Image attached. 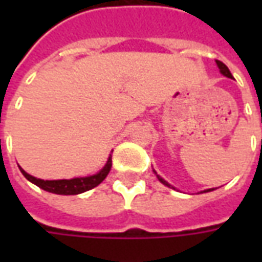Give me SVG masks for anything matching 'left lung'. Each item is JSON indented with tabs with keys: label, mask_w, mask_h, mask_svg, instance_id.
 <instances>
[{
	"label": "left lung",
	"mask_w": 262,
	"mask_h": 262,
	"mask_svg": "<svg viewBox=\"0 0 262 262\" xmlns=\"http://www.w3.org/2000/svg\"><path fill=\"white\" fill-rule=\"evenodd\" d=\"M216 64H217V67H219L220 73H222V74L225 75V77H227V78H233V75H231L230 70L227 69V66H226L225 63H222L220 60H216ZM154 174L157 176V178H159V181L161 182V184H164V185H167V187L172 188V187H171V185H170V184H168V182H167V181H164V180H163V178H161V177H160L159 174L156 172V171H154ZM209 191H213V189H206V191H203V192H209Z\"/></svg>",
	"instance_id": "1"
}]
</instances>
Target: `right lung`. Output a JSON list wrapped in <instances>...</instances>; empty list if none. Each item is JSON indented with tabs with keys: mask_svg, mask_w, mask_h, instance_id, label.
I'll list each match as a JSON object with an SVG mask.
<instances>
[{
	"mask_svg": "<svg viewBox=\"0 0 262 262\" xmlns=\"http://www.w3.org/2000/svg\"><path fill=\"white\" fill-rule=\"evenodd\" d=\"M111 167H112V157H109L105 167L94 176L80 177V178H73V180H54V181H48V180L45 181L40 178H35L31 174H28L26 171L22 170L20 167L19 170L28 181H31L32 184H35L48 192L57 193V195H77V193H82L98 187L106 178L111 171Z\"/></svg>",
	"mask_w": 262,
	"mask_h": 262,
	"instance_id": "obj_1",
	"label": "right lung"
}]
</instances>
